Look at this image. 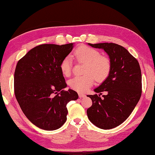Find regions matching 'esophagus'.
Listing matches in <instances>:
<instances>
[{"label":"esophagus","mask_w":155,"mask_h":155,"mask_svg":"<svg viewBox=\"0 0 155 155\" xmlns=\"http://www.w3.org/2000/svg\"><path fill=\"white\" fill-rule=\"evenodd\" d=\"M78 94H79V97H80V98H81V97H85V95L83 94H82V93H79Z\"/></svg>","instance_id":"1"}]
</instances>
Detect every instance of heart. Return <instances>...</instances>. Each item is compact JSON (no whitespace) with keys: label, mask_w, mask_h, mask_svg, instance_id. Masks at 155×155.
Segmentation results:
<instances>
[{"label":"heart","mask_w":155,"mask_h":155,"mask_svg":"<svg viewBox=\"0 0 155 155\" xmlns=\"http://www.w3.org/2000/svg\"><path fill=\"white\" fill-rule=\"evenodd\" d=\"M79 61L86 63L83 76H76L69 81L70 87L79 92L87 91L94 83V79L97 82L104 81L109 76L111 70V62L109 58L101 55L99 51L87 46L79 47L74 52ZM60 69L65 76H69L72 70V60L65 58L60 64Z\"/></svg>","instance_id":"b5f03b06"}]
</instances>
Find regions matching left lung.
I'll return each mask as SVG.
<instances>
[{"label":"left lung","mask_w":155,"mask_h":155,"mask_svg":"<svg viewBox=\"0 0 155 155\" xmlns=\"http://www.w3.org/2000/svg\"><path fill=\"white\" fill-rule=\"evenodd\" d=\"M109 55L111 70L109 76L94 92L105 91L107 95H87L92 101L87 110L88 118L97 127L110 129L122 124L133 112L142 94V74L137 59L123 46L115 43H88Z\"/></svg>","instance_id":"8db88e82"}]
</instances>
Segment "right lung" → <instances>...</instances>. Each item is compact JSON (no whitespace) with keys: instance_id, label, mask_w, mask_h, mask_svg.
Here are the masks:
<instances>
[{"instance_id":"right-lung-1","label":"right lung","mask_w":155,"mask_h":155,"mask_svg":"<svg viewBox=\"0 0 155 155\" xmlns=\"http://www.w3.org/2000/svg\"><path fill=\"white\" fill-rule=\"evenodd\" d=\"M73 48L74 43L41 45L17 64L14 74L16 99L26 118L39 128H60L67 120V104L78 98L76 91L63 90L67 85L60 69L61 63Z\"/></svg>"}]
</instances>
